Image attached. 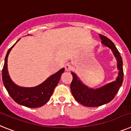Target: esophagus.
Returning <instances> with one entry per match:
<instances>
[{"label": "esophagus", "instance_id": "1", "mask_svg": "<svg viewBox=\"0 0 131 131\" xmlns=\"http://www.w3.org/2000/svg\"><path fill=\"white\" fill-rule=\"evenodd\" d=\"M64 68H65V71H67V72H70L72 70V67L69 64H67L65 67H64Z\"/></svg>", "mask_w": 131, "mask_h": 131}]
</instances>
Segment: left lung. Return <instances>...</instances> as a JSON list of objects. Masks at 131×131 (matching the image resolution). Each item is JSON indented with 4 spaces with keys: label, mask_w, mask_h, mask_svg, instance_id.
I'll list each match as a JSON object with an SVG mask.
<instances>
[{
    "label": "left lung",
    "mask_w": 131,
    "mask_h": 131,
    "mask_svg": "<svg viewBox=\"0 0 131 131\" xmlns=\"http://www.w3.org/2000/svg\"><path fill=\"white\" fill-rule=\"evenodd\" d=\"M99 36L102 40V45L109 48L116 58L118 72L115 81L97 89L89 87L82 82L75 73L71 72L72 81L71 84V90L72 96L78 103L89 107L99 106L111 102L115 98L123 82L124 74L121 56L115 45L109 38L102 35H99Z\"/></svg>",
    "instance_id": "obj_1"
}]
</instances>
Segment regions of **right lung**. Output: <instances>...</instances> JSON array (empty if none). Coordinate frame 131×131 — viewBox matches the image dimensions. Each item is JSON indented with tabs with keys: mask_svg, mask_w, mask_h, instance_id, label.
<instances>
[{
	"mask_svg": "<svg viewBox=\"0 0 131 131\" xmlns=\"http://www.w3.org/2000/svg\"><path fill=\"white\" fill-rule=\"evenodd\" d=\"M18 40L16 42V43ZM16 43L8 50L4 59V67L2 72L3 84L10 96L16 103L28 108L40 107L45 105L52 96L54 90L64 71V68L60 69L58 72L50 76L43 82L36 86L23 87L18 86L10 77L7 64L8 54Z\"/></svg>",
	"mask_w": 131,
	"mask_h": 131,
	"instance_id": "1",
	"label": "right lung"
}]
</instances>
